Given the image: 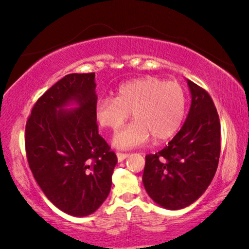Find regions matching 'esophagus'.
Wrapping results in <instances>:
<instances>
[{
  "mask_svg": "<svg viewBox=\"0 0 249 249\" xmlns=\"http://www.w3.org/2000/svg\"><path fill=\"white\" fill-rule=\"evenodd\" d=\"M116 156H117L118 161H123L125 158L128 157V154H122V152H117V154H116Z\"/></svg>",
  "mask_w": 249,
  "mask_h": 249,
  "instance_id": "obj_1",
  "label": "esophagus"
}]
</instances>
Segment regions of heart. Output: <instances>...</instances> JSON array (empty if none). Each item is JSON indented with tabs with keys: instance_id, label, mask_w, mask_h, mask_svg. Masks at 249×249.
<instances>
[{
	"instance_id": "1",
	"label": "heart",
	"mask_w": 249,
	"mask_h": 249,
	"mask_svg": "<svg viewBox=\"0 0 249 249\" xmlns=\"http://www.w3.org/2000/svg\"><path fill=\"white\" fill-rule=\"evenodd\" d=\"M187 97L178 82L145 76L119 85L115 98H100L94 112L98 124L116 131L132 112L131 124L115 134L112 144L119 149L143 145L152 137L164 141L175 134L185 117Z\"/></svg>"
}]
</instances>
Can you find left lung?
<instances>
[{"mask_svg": "<svg viewBox=\"0 0 249 249\" xmlns=\"http://www.w3.org/2000/svg\"><path fill=\"white\" fill-rule=\"evenodd\" d=\"M191 106L183 126L168 144L145 156L142 182L149 197L166 210L195 203L213 180L221 151L220 118L204 89L187 79Z\"/></svg>", "mask_w": 249, "mask_h": 249, "instance_id": "left-lung-1", "label": "left lung"}]
</instances>
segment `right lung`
Here are the masks:
<instances>
[{
    "label": "right lung",
    "mask_w": 249,
    "mask_h": 249,
    "mask_svg": "<svg viewBox=\"0 0 249 249\" xmlns=\"http://www.w3.org/2000/svg\"><path fill=\"white\" fill-rule=\"evenodd\" d=\"M95 86L94 72L66 75L38 99L26 124V154L36 182L72 216H88L107 199L117 164L98 133Z\"/></svg>",
    "instance_id": "right-lung-1"
}]
</instances>
